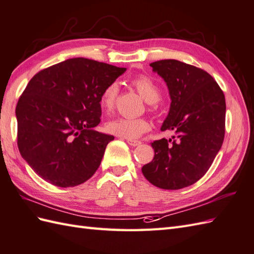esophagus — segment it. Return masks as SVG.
Masks as SVG:
<instances>
[{
	"label": "esophagus",
	"instance_id": "obj_1",
	"mask_svg": "<svg viewBox=\"0 0 254 254\" xmlns=\"http://www.w3.org/2000/svg\"><path fill=\"white\" fill-rule=\"evenodd\" d=\"M126 142L131 146H138L141 144V141H138V140H133V139H126Z\"/></svg>",
	"mask_w": 254,
	"mask_h": 254
}]
</instances>
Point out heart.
<instances>
[{
  "instance_id": "heart-1",
  "label": "heart",
  "mask_w": 254,
  "mask_h": 254,
  "mask_svg": "<svg viewBox=\"0 0 254 254\" xmlns=\"http://www.w3.org/2000/svg\"><path fill=\"white\" fill-rule=\"evenodd\" d=\"M131 84L147 103H155L159 100L160 89L151 77L145 75L137 76L132 79ZM119 90V84L116 82L110 83L104 87L100 96V106L103 110L108 112L113 110ZM106 128L110 133L119 137L134 139L150 129V123L143 117H116L107 123Z\"/></svg>"
}]
</instances>
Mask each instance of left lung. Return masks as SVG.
I'll list each match as a JSON object with an SVG mask.
<instances>
[{"instance_id":"obj_1","label":"left lung","mask_w":254,"mask_h":254,"mask_svg":"<svg viewBox=\"0 0 254 254\" xmlns=\"http://www.w3.org/2000/svg\"><path fill=\"white\" fill-rule=\"evenodd\" d=\"M171 99L160 130L171 139L154 141V158L142 167L146 180L164 190L190 187L205 176L224 140L225 97L214 78L199 67L175 59L150 64Z\"/></svg>"}]
</instances>
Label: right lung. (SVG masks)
I'll list each match as a JSON object with an SVG mask.
<instances>
[{
	"label": "right lung",
	"mask_w": 254,
	"mask_h": 254,
	"mask_svg": "<svg viewBox=\"0 0 254 254\" xmlns=\"http://www.w3.org/2000/svg\"><path fill=\"white\" fill-rule=\"evenodd\" d=\"M126 71L86 58H72L31 78L16 107L18 148L43 180L76 187L94 176L111 134L100 123L101 92Z\"/></svg>",
	"instance_id": "right-lung-1"
}]
</instances>
